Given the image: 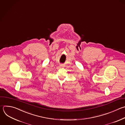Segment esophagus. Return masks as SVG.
<instances>
[{
  "mask_svg": "<svg viewBox=\"0 0 125 125\" xmlns=\"http://www.w3.org/2000/svg\"><path fill=\"white\" fill-rule=\"evenodd\" d=\"M60 66L62 67H64V66L63 65H60Z\"/></svg>",
  "mask_w": 125,
  "mask_h": 125,
  "instance_id": "34e87169",
  "label": "esophagus"
}]
</instances>
